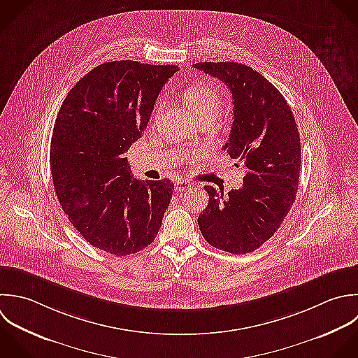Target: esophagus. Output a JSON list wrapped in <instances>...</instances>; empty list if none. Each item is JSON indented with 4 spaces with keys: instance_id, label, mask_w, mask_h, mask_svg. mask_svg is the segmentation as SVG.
<instances>
[{
    "instance_id": "1",
    "label": "esophagus",
    "mask_w": 358,
    "mask_h": 358,
    "mask_svg": "<svg viewBox=\"0 0 358 358\" xmlns=\"http://www.w3.org/2000/svg\"><path fill=\"white\" fill-rule=\"evenodd\" d=\"M191 188V182L187 181V180H177L176 182V191L181 192V191H185V189H189Z\"/></svg>"
}]
</instances>
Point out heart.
Segmentation results:
<instances>
[{
	"mask_svg": "<svg viewBox=\"0 0 358 358\" xmlns=\"http://www.w3.org/2000/svg\"><path fill=\"white\" fill-rule=\"evenodd\" d=\"M184 100L188 108L198 117H216L220 114L223 100L219 92L208 85H192L185 89Z\"/></svg>",
	"mask_w": 358,
	"mask_h": 358,
	"instance_id": "obj_1",
	"label": "heart"
}]
</instances>
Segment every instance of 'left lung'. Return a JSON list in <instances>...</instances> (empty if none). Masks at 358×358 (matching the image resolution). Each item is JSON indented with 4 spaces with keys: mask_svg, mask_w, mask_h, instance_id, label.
<instances>
[{
    "mask_svg": "<svg viewBox=\"0 0 358 358\" xmlns=\"http://www.w3.org/2000/svg\"><path fill=\"white\" fill-rule=\"evenodd\" d=\"M194 68L230 89L234 121L223 149L247 169L243 187L229 196L205 187L209 203L198 224L212 247L248 254L279 230L296 199L301 166L297 124L282 93L251 66L198 62Z\"/></svg>",
    "mask_w": 358,
    "mask_h": 358,
    "instance_id": "1",
    "label": "left lung"
}]
</instances>
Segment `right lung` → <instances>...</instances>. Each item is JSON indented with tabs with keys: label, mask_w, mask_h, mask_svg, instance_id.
I'll use <instances>...</instances> for the list:
<instances>
[{
	"label": "right lung",
	"mask_w": 358,
	"mask_h": 358,
	"mask_svg": "<svg viewBox=\"0 0 358 358\" xmlns=\"http://www.w3.org/2000/svg\"><path fill=\"white\" fill-rule=\"evenodd\" d=\"M178 69L100 64L69 90L57 114L50 145L57 198L79 234L108 254L125 257L150 245L169 208L174 184L134 178L125 153Z\"/></svg>",
	"instance_id": "add662e5"
}]
</instances>
